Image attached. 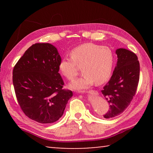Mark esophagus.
<instances>
[{"instance_id":"esophagus-1","label":"esophagus","mask_w":153,"mask_h":153,"mask_svg":"<svg viewBox=\"0 0 153 153\" xmlns=\"http://www.w3.org/2000/svg\"><path fill=\"white\" fill-rule=\"evenodd\" d=\"M89 94L90 95H93V96H97L98 95V92L97 91H94V90H90V91L88 92Z\"/></svg>"}]
</instances>
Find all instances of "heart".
I'll use <instances>...</instances> for the list:
<instances>
[{"label":"heart","instance_id":"heart-1","mask_svg":"<svg viewBox=\"0 0 153 153\" xmlns=\"http://www.w3.org/2000/svg\"><path fill=\"white\" fill-rule=\"evenodd\" d=\"M71 58L59 61V68L63 76L69 80L76 78L78 68L82 66V76L71 82L69 88L82 91L94 84L100 85L111 76L115 64V54L109 47L94 43H84L70 53Z\"/></svg>","mask_w":153,"mask_h":153}]
</instances>
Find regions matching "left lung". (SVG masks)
I'll list each match as a JSON object with an SVG mask.
<instances>
[{
  "label": "left lung",
  "mask_w": 153,
  "mask_h": 153,
  "mask_svg": "<svg viewBox=\"0 0 153 153\" xmlns=\"http://www.w3.org/2000/svg\"><path fill=\"white\" fill-rule=\"evenodd\" d=\"M117 61L112 76L101 91L110 104V109L104 115L106 119L122 113L130 104L138 87L140 63L135 53L126 48L115 51Z\"/></svg>",
  "instance_id": "left-lung-1"
}]
</instances>
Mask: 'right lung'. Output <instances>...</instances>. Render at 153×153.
<instances>
[{
	"label": "right lung",
	"instance_id": "obj_1",
	"mask_svg": "<svg viewBox=\"0 0 153 153\" xmlns=\"http://www.w3.org/2000/svg\"><path fill=\"white\" fill-rule=\"evenodd\" d=\"M61 60L57 49L49 43H36L25 52L14 67L13 83L17 101L31 120L51 123L63 115L71 90H64L59 74Z\"/></svg>",
	"mask_w": 153,
	"mask_h": 153
}]
</instances>
